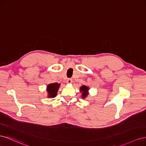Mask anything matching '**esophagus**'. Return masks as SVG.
<instances>
[{"label":"esophagus","mask_w":146,"mask_h":146,"mask_svg":"<svg viewBox=\"0 0 146 146\" xmlns=\"http://www.w3.org/2000/svg\"><path fill=\"white\" fill-rule=\"evenodd\" d=\"M66 82H67V83H72V80L71 78H68L67 80H66Z\"/></svg>","instance_id":"1"}]
</instances>
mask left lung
Returning <instances> with one entry per match:
<instances>
[{
    "label": "left lung",
    "mask_w": 146,
    "mask_h": 146,
    "mask_svg": "<svg viewBox=\"0 0 146 146\" xmlns=\"http://www.w3.org/2000/svg\"><path fill=\"white\" fill-rule=\"evenodd\" d=\"M88 88L86 86H82L80 88V91H82V97L83 98H85L86 97L88 96Z\"/></svg>",
    "instance_id": "left-lung-1"
}]
</instances>
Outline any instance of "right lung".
<instances>
[{
    "label": "right lung",
    "instance_id": "right-lung-1",
    "mask_svg": "<svg viewBox=\"0 0 146 146\" xmlns=\"http://www.w3.org/2000/svg\"><path fill=\"white\" fill-rule=\"evenodd\" d=\"M60 84L58 83H51L47 87V91L48 93V98H55L56 96L57 91L58 90Z\"/></svg>",
    "mask_w": 146,
    "mask_h": 146
}]
</instances>
